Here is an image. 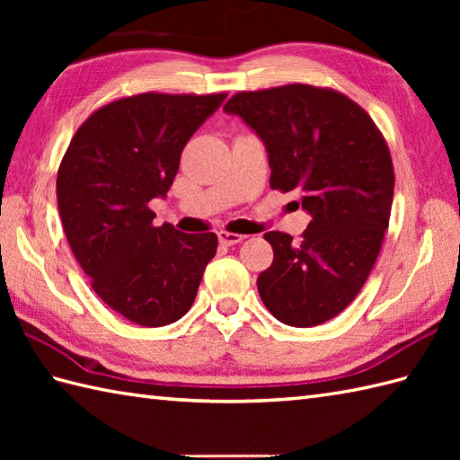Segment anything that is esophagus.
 Wrapping results in <instances>:
<instances>
[{
	"label": "esophagus",
	"instance_id": "obj_1",
	"mask_svg": "<svg viewBox=\"0 0 460 460\" xmlns=\"http://www.w3.org/2000/svg\"><path fill=\"white\" fill-rule=\"evenodd\" d=\"M217 237L223 245H235V243H241L243 239H245V235H239V233H229V231H219Z\"/></svg>",
	"mask_w": 460,
	"mask_h": 460
}]
</instances>
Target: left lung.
Segmentation results:
<instances>
[{"mask_svg":"<svg viewBox=\"0 0 460 460\" xmlns=\"http://www.w3.org/2000/svg\"><path fill=\"white\" fill-rule=\"evenodd\" d=\"M223 111L261 136L270 188L298 190L312 217L295 241L265 233L275 259L257 279L262 305L296 328L332 320L366 285L389 227L395 173L384 134L358 102L328 86L241 91Z\"/></svg>","mask_w":460,"mask_h":460,"instance_id":"1","label":"left lung"}]
</instances>
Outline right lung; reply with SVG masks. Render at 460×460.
Masks as SVG:
<instances>
[{
  "instance_id": "1",
  "label": "right lung",
  "mask_w": 460,
  "mask_h": 460,
  "mask_svg": "<svg viewBox=\"0 0 460 460\" xmlns=\"http://www.w3.org/2000/svg\"><path fill=\"white\" fill-rule=\"evenodd\" d=\"M227 93H142L101 106L75 132L57 172V203L75 259L106 306L165 326L193 305L215 233L154 225L185 144Z\"/></svg>"
}]
</instances>
